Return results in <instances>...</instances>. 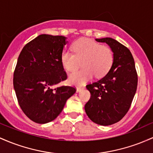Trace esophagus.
Listing matches in <instances>:
<instances>
[{
	"mask_svg": "<svg viewBox=\"0 0 153 153\" xmlns=\"http://www.w3.org/2000/svg\"><path fill=\"white\" fill-rule=\"evenodd\" d=\"M82 87H76V92H80V91H81L82 90Z\"/></svg>",
	"mask_w": 153,
	"mask_h": 153,
	"instance_id": "obj_1",
	"label": "esophagus"
}]
</instances>
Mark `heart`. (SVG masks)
<instances>
[{
    "label": "heart",
    "mask_w": 153,
    "mask_h": 153,
    "mask_svg": "<svg viewBox=\"0 0 153 153\" xmlns=\"http://www.w3.org/2000/svg\"><path fill=\"white\" fill-rule=\"evenodd\" d=\"M73 53L63 51L61 61L66 71L77 70L80 62L83 68L71 74L68 82L71 85L82 86L94 75L100 78L108 73L114 63V53L108 46L100 45L87 38L79 39L71 45Z\"/></svg>",
    "instance_id": "1"
}]
</instances>
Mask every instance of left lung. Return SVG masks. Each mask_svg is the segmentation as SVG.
<instances>
[{"label":"left lung","mask_w":153,"mask_h":153,"mask_svg":"<svg viewBox=\"0 0 153 153\" xmlns=\"http://www.w3.org/2000/svg\"><path fill=\"white\" fill-rule=\"evenodd\" d=\"M96 40L111 47L114 63L105 76L86 86L91 95L85 110L94 123L108 126L127 114L136 93L138 76L134 60L126 46L111 37Z\"/></svg>","instance_id":"1"}]
</instances>
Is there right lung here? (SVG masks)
Returning a JSON list of instances; mask_svg holds the SVG:
<instances>
[{"label":"right lung","instance_id":"1","mask_svg":"<svg viewBox=\"0 0 153 153\" xmlns=\"http://www.w3.org/2000/svg\"><path fill=\"white\" fill-rule=\"evenodd\" d=\"M66 39L40 35L26 44L19 56L13 87L22 111L35 123L54 120L76 90L72 86L57 87L67 79L61 61Z\"/></svg>","mask_w":153,"mask_h":153}]
</instances>
